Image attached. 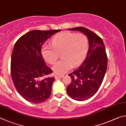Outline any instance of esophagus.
I'll return each mask as SVG.
<instances>
[{
    "label": "esophagus",
    "mask_w": 126,
    "mask_h": 126,
    "mask_svg": "<svg viewBox=\"0 0 126 126\" xmlns=\"http://www.w3.org/2000/svg\"><path fill=\"white\" fill-rule=\"evenodd\" d=\"M63 77H64V75H56L55 76V79H59L60 78H63Z\"/></svg>",
    "instance_id": "1"
}]
</instances>
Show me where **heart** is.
Listing matches in <instances>:
<instances>
[{"instance_id":"1","label":"heart","mask_w":126,"mask_h":126,"mask_svg":"<svg viewBox=\"0 0 126 126\" xmlns=\"http://www.w3.org/2000/svg\"><path fill=\"white\" fill-rule=\"evenodd\" d=\"M51 44H45L41 53L45 60L54 65L61 53L62 59L52 69L55 74H63L80 65L86 56L89 40L85 34L63 32L58 33L51 39Z\"/></svg>"}]
</instances>
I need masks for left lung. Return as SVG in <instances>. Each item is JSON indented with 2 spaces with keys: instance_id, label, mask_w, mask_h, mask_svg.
<instances>
[{
  "instance_id": "8db88e82",
  "label": "left lung",
  "mask_w": 126,
  "mask_h": 126,
  "mask_svg": "<svg viewBox=\"0 0 126 126\" xmlns=\"http://www.w3.org/2000/svg\"><path fill=\"white\" fill-rule=\"evenodd\" d=\"M87 35L89 48L86 57L75 71L68 75L71 82L67 87V93L77 101L91 98L98 91L104 79L107 67V56L102 39L95 33L83 27L68 29Z\"/></svg>"
}]
</instances>
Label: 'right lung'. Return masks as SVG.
<instances>
[{"instance_id": "obj_1", "label": "right lung", "mask_w": 126, "mask_h": 126, "mask_svg": "<svg viewBox=\"0 0 126 126\" xmlns=\"http://www.w3.org/2000/svg\"><path fill=\"white\" fill-rule=\"evenodd\" d=\"M61 30H34L17 40L11 57V76L19 94L29 102L46 101L55 80L42 56L41 47L46 40Z\"/></svg>"}]
</instances>
